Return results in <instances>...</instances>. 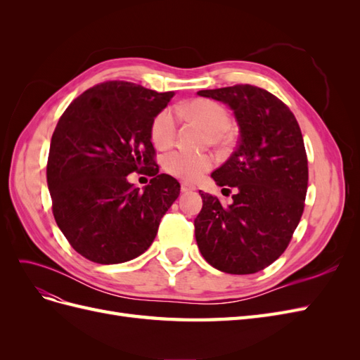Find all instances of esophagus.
<instances>
[{
    "instance_id": "1",
    "label": "esophagus",
    "mask_w": 360,
    "mask_h": 360,
    "mask_svg": "<svg viewBox=\"0 0 360 360\" xmlns=\"http://www.w3.org/2000/svg\"><path fill=\"white\" fill-rule=\"evenodd\" d=\"M180 189H181V192H183V193H186V192H192V191H195V186H193V184H189V183H181Z\"/></svg>"
}]
</instances>
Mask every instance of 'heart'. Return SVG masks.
<instances>
[{"label":"heart","mask_w":360,"mask_h":360,"mask_svg":"<svg viewBox=\"0 0 360 360\" xmlns=\"http://www.w3.org/2000/svg\"><path fill=\"white\" fill-rule=\"evenodd\" d=\"M180 111L186 112L189 117L198 120L210 130L213 143H221L225 138V130L230 126V115L225 108L212 99H193L180 106ZM177 132V118L171 108L162 110L155 118L150 127L151 141L156 147H168ZM216 163L214 156L207 153H192L188 150H171L162 158V167L171 176L180 180L193 181L198 180L202 174L210 171Z\"/></svg>","instance_id":"heart-1"}]
</instances>
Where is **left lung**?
Listing matches in <instances>:
<instances>
[{
    "instance_id": "left-lung-1",
    "label": "left lung",
    "mask_w": 360,
    "mask_h": 360,
    "mask_svg": "<svg viewBox=\"0 0 360 360\" xmlns=\"http://www.w3.org/2000/svg\"><path fill=\"white\" fill-rule=\"evenodd\" d=\"M200 96L234 111L240 138L234 153L212 177L234 191L233 202L201 193L195 237L214 269L249 275L278 259L296 230L308 189V158L296 117L276 96L249 84ZM231 189H226L230 191Z\"/></svg>"
}]
</instances>
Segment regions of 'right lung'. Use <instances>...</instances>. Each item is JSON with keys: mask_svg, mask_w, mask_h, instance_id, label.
Listing matches in <instances>:
<instances>
[{"mask_svg": "<svg viewBox=\"0 0 360 360\" xmlns=\"http://www.w3.org/2000/svg\"><path fill=\"white\" fill-rule=\"evenodd\" d=\"M174 93L106 81L68 106L52 134L46 165L52 213L76 252L97 264H118L153 243L180 183L159 174L151 144L153 118ZM130 172L152 177L144 191Z\"/></svg>", "mask_w": 360, "mask_h": 360, "instance_id": "obj_1", "label": "right lung"}]
</instances>
